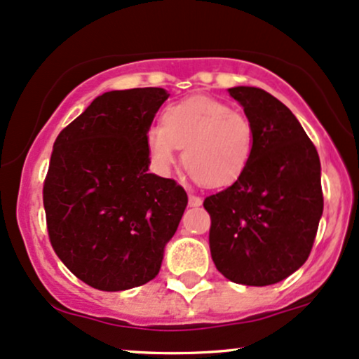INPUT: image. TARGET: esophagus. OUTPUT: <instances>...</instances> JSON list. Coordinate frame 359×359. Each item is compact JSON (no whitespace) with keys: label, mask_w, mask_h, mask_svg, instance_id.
Masks as SVG:
<instances>
[{"label":"esophagus","mask_w":359,"mask_h":359,"mask_svg":"<svg viewBox=\"0 0 359 359\" xmlns=\"http://www.w3.org/2000/svg\"><path fill=\"white\" fill-rule=\"evenodd\" d=\"M203 204V199L199 198V196H194V194H189V206L192 208H198Z\"/></svg>","instance_id":"34e87169"}]
</instances>
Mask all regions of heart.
<instances>
[{
    "label": "heart",
    "instance_id": "b5f03b06",
    "mask_svg": "<svg viewBox=\"0 0 359 359\" xmlns=\"http://www.w3.org/2000/svg\"><path fill=\"white\" fill-rule=\"evenodd\" d=\"M153 168L165 175L184 148V163L196 180L210 187L233 184L249 167L254 129L243 114L210 97H191L168 105L161 124L147 131Z\"/></svg>",
    "mask_w": 359,
    "mask_h": 359
}]
</instances>
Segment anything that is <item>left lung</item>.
<instances>
[{
	"instance_id": "left-lung-1",
	"label": "left lung",
	"mask_w": 359,
	"mask_h": 359,
	"mask_svg": "<svg viewBox=\"0 0 359 359\" xmlns=\"http://www.w3.org/2000/svg\"><path fill=\"white\" fill-rule=\"evenodd\" d=\"M254 129V153L235 184L204 199L210 249L230 281L267 286L300 269L324 211L320 160L283 102L255 86L228 88Z\"/></svg>"
}]
</instances>
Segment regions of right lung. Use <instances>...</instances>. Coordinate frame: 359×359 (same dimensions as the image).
Returning <instances> with one entry per match:
<instances>
[{"instance_id": "right-lung-1", "label": "right lung", "mask_w": 359, "mask_h": 359, "mask_svg": "<svg viewBox=\"0 0 359 359\" xmlns=\"http://www.w3.org/2000/svg\"><path fill=\"white\" fill-rule=\"evenodd\" d=\"M168 95L105 92L54 141L44 182L49 238L62 264L95 290L151 281L187 206L175 180L148 173L144 137Z\"/></svg>"}]
</instances>
